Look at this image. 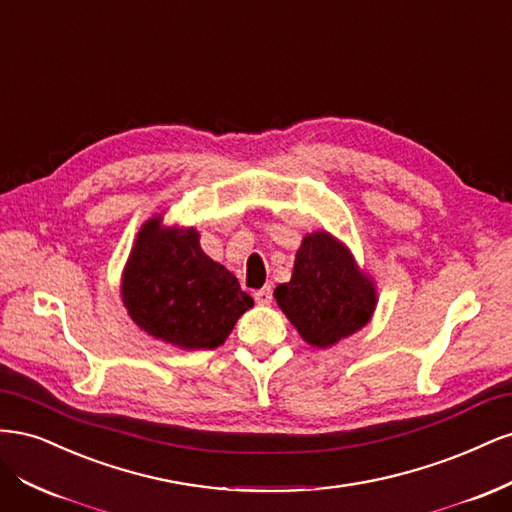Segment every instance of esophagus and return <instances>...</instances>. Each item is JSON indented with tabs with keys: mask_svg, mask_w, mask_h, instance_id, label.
Segmentation results:
<instances>
[{
	"mask_svg": "<svg viewBox=\"0 0 512 512\" xmlns=\"http://www.w3.org/2000/svg\"><path fill=\"white\" fill-rule=\"evenodd\" d=\"M254 299H256V303H258V305H269V303H271V299H273V290H271V286H265V288L256 290V292H254Z\"/></svg>",
	"mask_w": 512,
	"mask_h": 512,
	"instance_id": "obj_1",
	"label": "esophagus"
}]
</instances>
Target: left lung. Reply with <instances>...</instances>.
<instances>
[{
    "instance_id": "left-lung-1",
    "label": "left lung",
    "mask_w": 512,
    "mask_h": 512,
    "mask_svg": "<svg viewBox=\"0 0 512 512\" xmlns=\"http://www.w3.org/2000/svg\"><path fill=\"white\" fill-rule=\"evenodd\" d=\"M273 297L309 346L329 348L371 320L378 292L348 247L327 230L305 235L290 282Z\"/></svg>"
}]
</instances>
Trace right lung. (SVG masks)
Here are the masks:
<instances>
[{"instance_id": "right-lung-1", "label": "right lung", "mask_w": 512, "mask_h": 512, "mask_svg": "<svg viewBox=\"0 0 512 512\" xmlns=\"http://www.w3.org/2000/svg\"><path fill=\"white\" fill-rule=\"evenodd\" d=\"M196 228L164 226L162 215L138 230L121 277V299L147 335L183 350H213L254 305L237 277L211 260Z\"/></svg>"}]
</instances>
